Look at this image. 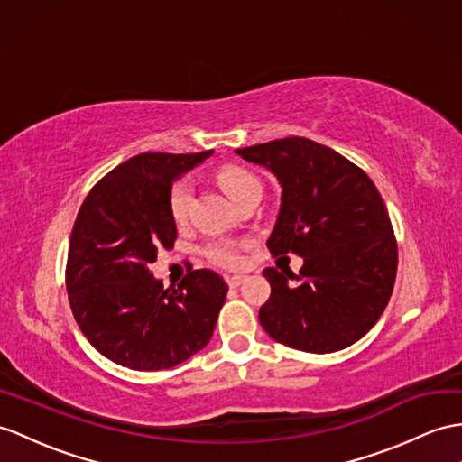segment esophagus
<instances>
[{
	"mask_svg": "<svg viewBox=\"0 0 462 462\" xmlns=\"http://www.w3.org/2000/svg\"><path fill=\"white\" fill-rule=\"evenodd\" d=\"M245 282V276H227V284L231 286V288H237V286H241Z\"/></svg>",
	"mask_w": 462,
	"mask_h": 462,
	"instance_id": "esophagus-1",
	"label": "esophagus"
}]
</instances>
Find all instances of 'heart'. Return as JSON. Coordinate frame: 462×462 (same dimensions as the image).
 <instances>
[{
    "mask_svg": "<svg viewBox=\"0 0 462 462\" xmlns=\"http://www.w3.org/2000/svg\"><path fill=\"white\" fill-rule=\"evenodd\" d=\"M217 182L225 192L229 194L235 204H241L245 198H249L253 194H263L261 180L241 166L221 168L217 172ZM192 199L194 188L188 180H180V182H176L171 188V194H168V211H171L172 219L178 225H182L188 219ZM245 245V241L237 239H213L204 246V256L209 263L221 268H237L243 264Z\"/></svg>",
    "mask_w": 462,
    "mask_h": 462,
    "instance_id": "b5f03b06",
    "label": "heart"
}]
</instances>
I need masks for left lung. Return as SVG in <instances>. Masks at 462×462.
<instances>
[{"label": "left lung", "mask_w": 462, "mask_h": 462, "mask_svg": "<svg viewBox=\"0 0 462 462\" xmlns=\"http://www.w3.org/2000/svg\"><path fill=\"white\" fill-rule=\"evenodd\" d=\"M282 186L266 246L303 258L300 274L264 268L270 298L258 311L274 341L306 353L356 343L380 319L393 290L398 245L373 180L345 156L306 137L235 151Z\"/></svg>", "instance_id": "1"}]
</instances>
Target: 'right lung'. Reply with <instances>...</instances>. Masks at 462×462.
Returning a JSON list of instances; mask_svg holds the SVG:
<instances>
[{
    "label": "right lung",
    "mask_w": 462,
    "mask_h": 462,
    "mask_svg": "<svg viewBox=\"0 0 462 462\" xmlns=\"http://www.w3.org/2000/svg\"><path fill=\"white\" fill-rule=\"evenodd\" d=\"M213 151L143 152L107 172L78 211L66 263V291L78 328L116 365L164 370L204 348L227 296L208 268L164 288L149 273L161 249H172L168 211L172 182Z\"/></svg>",
    "instance_id": "right-lung-1"
}]
</instances>
